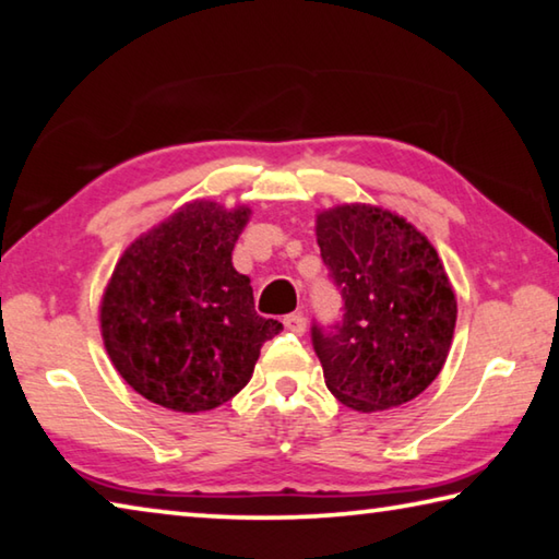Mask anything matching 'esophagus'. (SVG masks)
<instances>
[{"instance_id":"1","label":"esophagus","mask_w":559,"mask_h":559,"mask_svg":"<svg viewBox=\"0 0 559 559\" xmlns=\"http://www.w3.org/2000/svg\"><path fill=\"white\" fill-rule=\"evenodd\" d=\"M283 325H286V330L293 335H302V333H306V328H308L306 316H302V313L286 316V318H283Z\"/></svg>"}]
</instances>
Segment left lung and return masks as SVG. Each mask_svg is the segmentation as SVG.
<instances>
[{"instance_id": "1", "label": "left lung", "mask_w": 559, "mask_h": 559, "mask_svg": "<svg viewBox=\"0 0 559 559\" xmlns=\"http://www.w3.org/2000/svg\"><path fill=\"white\" fill-rule=\"evenodd\" d=\"M328 278L343 318L310 325L325 384L357 412L412 402L447 362L456 298L439 253L412 224L365 204L318 216Z\"/></svg>"}]
</instances>
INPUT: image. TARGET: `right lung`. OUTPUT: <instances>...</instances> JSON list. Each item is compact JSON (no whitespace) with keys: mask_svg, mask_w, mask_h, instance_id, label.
<instances>
[{"mask_svg":"<svg viewBox=\"0 0 559 559\" xmlns=\"http://www.w3.org/2000/svg\"><path fill=\"white\" fill-rule=\"evenodd\" d=\"M249 210L194 202L122 253L100 308L106 349L132 390L167 409H214L243 390L283 325L231 266Z\"/></svg>","mask_w":559,"mask_h":559,"instance_id":"1","label":"right lung"}]
</instances>
